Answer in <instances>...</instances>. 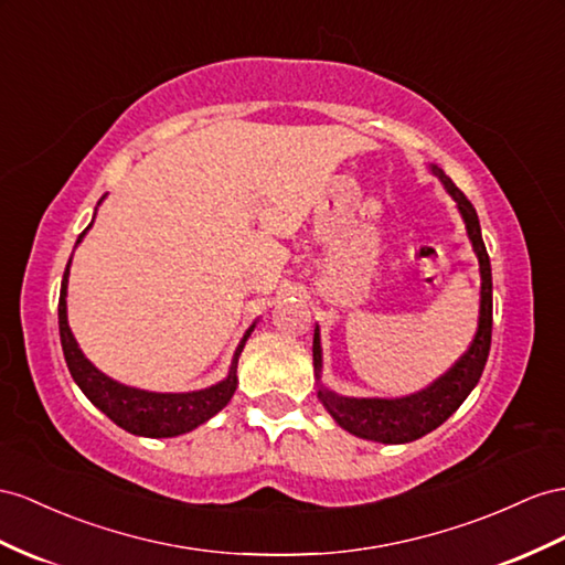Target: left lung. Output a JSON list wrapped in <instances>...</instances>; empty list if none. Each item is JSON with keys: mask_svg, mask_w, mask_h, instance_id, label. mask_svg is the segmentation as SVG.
<instances>
[{"mask_svg": "<svg viewBox=\"0 0 565 565\" xmlns=\"http://www.w3.org/2000/svg\"><path fill=\"white\" fill-rule=\"evenodd\" d=\"M434 177H439L446 193L456 200L458 212L466 222L468 238L472 243V250L480 263V322H477L475 339L470 349L456 360V365L446 374L429 384L427 388L411 396L401 398H351L339 396L329 392L327 386L320 384L317 388V398L322 401L327 413L334 417L339 427L355 434L360 439L382 441V444H408L425 437L431 429H437L441 423L451 417L460 403L468 398V394L480 382L482 370L487 365L489 345H491V267L489 255L482 241L480 220L472 202L462 195L460 188L446 177L437 167L429 164ZM312 360H315V377L322 380V345H320V329H315L312 339Z\"/></svg>", "mask_w": 565, "mask_h": 565, "instance_id": "left-lung-1", "label": "left lung"}]
</instances>
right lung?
Here are the masks:
<instances>
[{
	"mask_svg": "<svg viewBox=\"0 0 565 565\" xmlns=\"http://www.w3.org/2000/svg\"><path fill=\"white\" fill-rule=\"evenodd\" d=\"M88 228H85L78 236L76 245L83 241L85 234H88ZM68 267H71V259L66 265L64 279H62V291H60V337H62L66 365H68L71 377H74V382L81 386V392L88 396L93 406L103 411L114 425H119L121 429L131 431V434H138V437H152V439L179 437V434H185V431L200 427L202 423H207L210 417H214L226 406L238 386V377H236L238 355L243 351L245 341H248L250 331L255 329V324H250L248 331L243 334L238 349L234 353V360H231L228 374L220 384L200 388V392H188V394L142 392V388L126 386L117 380L107 377V374L99 372L78 349V343H76L74 334H71V327L66 320Z\"/></svg>",
	"mask_w": 565,
	"mask_h": 565,
	"instance_id": "1",
	"label": "right lung"
}]
</instances>
